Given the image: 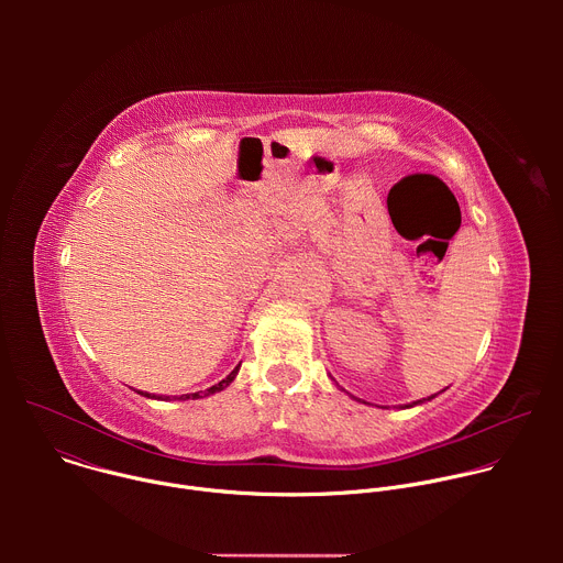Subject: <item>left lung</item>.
Here are the masks:
<instances>
[{
  "mask_svg": "<svg viewBox=\"0 0 563 563\" xmlns=\"http://www.w3.org/2000/svg\"><path fill=\"white\" fill-rule=\"evenodd\" d=\"M430 398H434V396H430ZM430 398H428V400H430ZM423 400H426V398H423ZM423 400H417V404H423ZM417 404H415V406H417ZM408 408H412V406H408Z\"/></svg>",
  "mask_w": 563,
  "mask_h": 563,
  "instance_id": "1",
  "label": "left lung"
}]
</instances>
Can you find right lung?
Listing matches in <instances>:
<instances>
[{
  "label": "right lung",
  "mask_w": 563,
  "mask_h": 563,
  "mask_svg": "<svg viewBox=\"0 0 563 563\" xmlns=\"http://www.w3.org/2000/svg\"><path fill=\"white\" fill-rule=\"evenodd\" d=\"M238 369H240V365H238V367H233V372H231V374H229V376H227V378H222V380H220V383H216V385H211V387H209V389H205V391H202V394H205V396H209V394H216V391H220V389H224V387H227V385H229V383H231V380H233V378H235V374H238ZM144 396H148V394H144ZM191 396H194V398H202V396H200V391H196V394H183V396H180V398H191Z\"/></svg>",
  "instance_id": "1"
}]
</instances>
